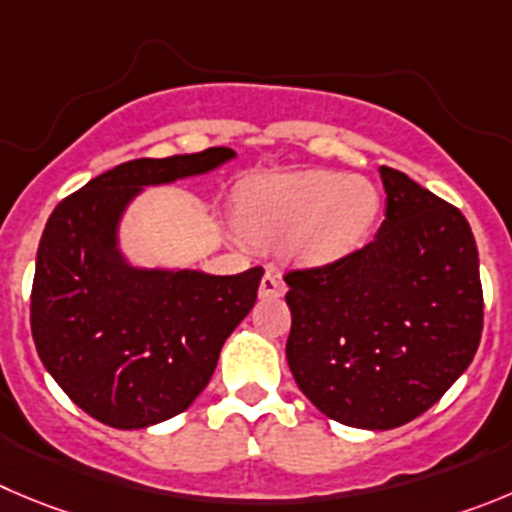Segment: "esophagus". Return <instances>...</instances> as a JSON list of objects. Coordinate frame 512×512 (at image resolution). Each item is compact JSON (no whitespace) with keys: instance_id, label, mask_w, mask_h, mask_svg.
I'll use <instances>...</instances> for the list:
<instances>
[{"instance_id":"esophagus-1","label":"esophagus","mask_w":512,"mask_h":512,"mask_svg":"<svg viewBox=\"0 0 512 512\" xmlns=\"http://www.w3.org/2000/svg\"><path fill=\"white\" fill-rule=\"evenodd\" d=\"M285 293V283L275 275V270L267 267V272L262 275V283H260V295L262 298H278V295Z\"/></svg>"}]
</instances>
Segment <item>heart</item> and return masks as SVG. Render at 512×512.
<instances>
[{
  "label": "heart",
  "mask_w": 512,
  "mask_h": 512,
  "mask_svg": "<svg viewBox=\"0 0 512 512\" xmlns=\"http://www.w3.org/2000/svg\"><path fill=\"white\" fill-rule=\"evenodd\" d=\"M376 209L379 194L369 181L310 171L252 184L240 202V224L257 237L293 232L295 255L326 260L364 237Z\"/></svg>",
  "instance_id": "b5f03b06"
}]
</instances>
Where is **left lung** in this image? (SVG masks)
Instances as JSON below:
<instances>
[{
    "label": "left lung",
    "mask_w": 512,
    "mask_h": 512,
    "mask_svg": "<svg viewBox=\"0 0 512 512\" xmlns=\"http://www.w3.org/2000/svg\"><path fill=\"white\" fill-rule=\"evenodd\" d=\"M386 219L366 245L283 275L288 366L326 417L394 429L427 412L482 336L477 245L465 214L381 166Z\"/></svg>",
    "instance_id": "left-lung-1"
}]
</instances>
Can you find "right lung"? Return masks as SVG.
<instances>
[{
	"mask_svg": "<svg viewBox=\"0 0 512 512\" xmlns=\"http://www.w3.org/2000/svg\"><path fill=\"white\" fill-rule=\"evenodd\" d=\"M232 156L214 146L126 161L47 219L32 280V338L60 389L108 427L143 429L184 412L255 305L262 267L240 275L138 270L116 250L118 219L141 186L204 174Z\"/></svg>",
	"mask_w": 512,
	"mask_h": 512,
	"instance_id": "right-lung-1",
	"label": "right lung"
}]
</instances>
